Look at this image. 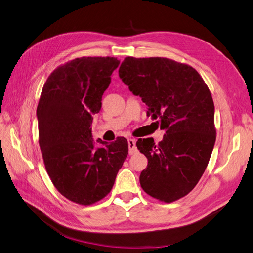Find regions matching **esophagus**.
<instances>
[{
    "instance_id": "34e87169",
    "label": "esophagus",
    "mask_w": 253,
    "mask_h": 253,
    "mask_svg": "<svg viewBox=\"0 0 253 253\" xmlns=\"http://www.w3.org/2000/svg\"><path fill=\"white\" fill-rule=\"evenodd\" d=\"M127 145H128V153L129 154H135L137 152V148H136V141L133 138H128L127 139Z\"/></svg>"
}]
</instances>
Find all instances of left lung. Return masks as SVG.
<instances>
[{"instance_id":"1","label":"left lung","mask_w":253,"mask_h":253,"mask_svg":"<svg viewBox=\"0 0 253 253\" xmlns=\"http://www.w3.org/2000/svg\"><path fill=\"white\" fill-rule=\"evenodd\" d=\"M119 77L166 131L158 144L150 138L136 142L148 158L140 186L159 201H177L197 185L215 143L210 90L193 67L167 58L127 57Z\"/></svg>"}]
</instances>
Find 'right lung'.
I'll use <instances>...</instances> for the list:
<instances>
[{
  "instance_id": "obj_1",
  "label": "right lung",
  "mask_w": 253,
  "mask_h": 253,
  "mask_svg": "<svg viewBox=\"0 0 253 253\" xmlns=\"http://www.w3.org/2000/svg\"><path fill=\"white\" fill-rule=\"evenodd\" d=\"M120 61L82 57L53 71L37 109L39 143L45 168L59 192L80 205L110 193L128 153L124 137L109 144L91 136L93 115L101 110L104 90Z\"/></svg>"
}]
</instances>
